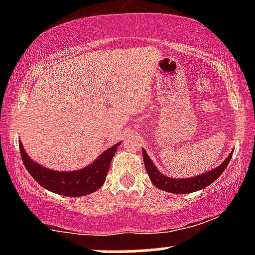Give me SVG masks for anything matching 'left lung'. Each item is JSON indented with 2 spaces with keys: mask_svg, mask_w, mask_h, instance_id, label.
Masks as SVG:
<instances>
[{
  "mask_svg": "<svg viewBox=\"0 0 255 255\" xmlns=\"http://www.w3.org/2000/svg\"><path fill=\"white\" fill-rule=\"evenodd\" d=\"M231 157H233V151H231V153L227 157V159H225L221 165L212 169V170L204 172V174L201 175H198V176L189 178H174L165 176L164 174H162V172L158 170L156 165H154L153 162L151 160V158L148 157L147 152L145 151V148H142V158H144L145 168L148 176H150L151 182L153 183L157 188L162 189V191L176 193V194H186V193L197 192L205 188V187H207L209 184H211L213 181L217 180V178L222 175V172L225 170V168L229 164Z\"/></svg>",
  "mask_w": 255,
  "mask_h": 255,
  "instance_id": "left-lung-1",
  "label": "left lung"
}]
</instances>
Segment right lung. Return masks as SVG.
I'll return each instance as SVG.
<instances>
[{
  "label": "right lung",
  "mask_w": 255,
  "mask_h": 255,
  "mask_svg": "<svg viewBox=\"0 0 255 255\" xmlns=\"http://www.w3.org/2000/svg\"><path fill=\"white\" fill-rule=\"evenodd\" d=\"M121 142L105 150L95 162L80 170L56 171L38 164L26 153L21 141H19L21 159L30 175L45 189L66 197H83L98 191L105 182L111 159Z\"/></svg>",
  "instance_id": "add662e5"
}]
</instances>
